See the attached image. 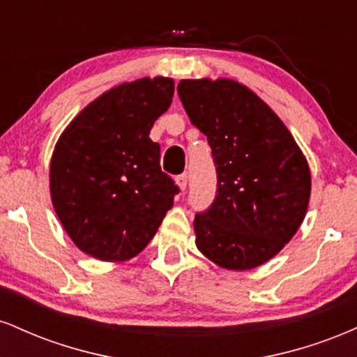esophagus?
I'll return each instance as SVG.
<instances>
[{"mask_svg": "<svg viewBox=\"0 0 357 357\" xmlns=\"http://www.w3.org/2000/svg\"><path fill=\"white\" fill-rule=\"evenodd\" d=\"M176 184H178V186L181 188V191L186 190V186H188V174L183 173V174L176 176Z\"/></svg>", "mask_w": 357, "mask_h": 357, "instance_id": "esophagus-1", "label": "esophagus"}]
</instances>
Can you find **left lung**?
<instances>
[{
    "label": "left lung",
    "mask_w": 357,
    "mask_h": 357,
    "mask_svg": "<svg viewBox=\"0 0 357 357\" xmlns=\"http://www.w3.org/2000/svg\"><path fill=\"white\" fill-rule=\"evenodd\" d=\"M179 99L206 136L216 166V196L196 213V247L228 270L275 257L296 235L310 198L305 155L257 93L230 79L181 80Z\"/></svg>",
    "instance_id": "left-lung-1"
}]
</instances>
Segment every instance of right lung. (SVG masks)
Instances as JSON below:
<instances>
[{"label":"right lung","mask_w":357,"mask_h":357,"mask_svg":"<svg viewBox=\"0 0 357 357\" xmlns=\"http://www.w3.org/2000/svg\"><path fill=\"white\" fill-rule=\"evenodd\" d=\"M167 77L117 85L63 130L50 162L56 216L73 243L104 261L136 257L153 240L179 188L149 137L173 102Z\"/></svg>","instance_id":"obj_1"}]
</instances>
